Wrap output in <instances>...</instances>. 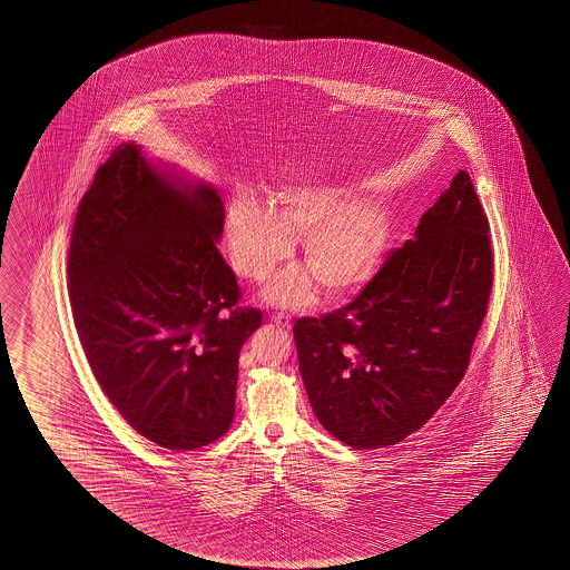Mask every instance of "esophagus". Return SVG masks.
I'll use <instances>...</instances> for the list:
<instances>
[{
    "label": "esophagus",
    "instance_id": "obj_1",
    "mask_svg": "<svg viewBox=\"0 0 570 570\" xmlns=\"http://www.w3.org/2000/svg\"><path fill=\"white\" fill-rule=\"evenodd\" d=\"M272 322L278 324L281 327H289L292 317H289L288 314H284V312H276V314H272Z\"/></svg>",
    "mask_w": 570,
    "mask_h": 570
}]
</instances>
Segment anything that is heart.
Segmentation results:
<instances>
[{
    "mask_svg": "<svg viewBox=\"0 0 570 570\" xmlns=\"http://www.w3.org/2000/svg\"><path fill=\"white\" fill-rule=\"evenodd\" d=\"M350 203V190L337 187L282 190L272 196L268 210L236 198L226 215L234 271L246 281H266L288 258L292 238L304 236L308 271L282 274L266 292L268 299L298 306L314 296L316 282L330 298L350 296L374 274L392 233L382 206Z\"/></svg>",
    "mask_w": 570,
    "mask_h": 570,
    "instance_id": "1",
    "label": "heart"
}]
</instances>
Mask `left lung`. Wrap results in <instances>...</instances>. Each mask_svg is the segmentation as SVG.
Returning a JSON list of instances; mask_svg holds the SVG:
<instances>
[{"instance_id": "obj_1", "label": "left lung", "mask_w": 570, "mask_h": 570, "mask_svg": "<svg viewBox=\"0 0 570 570\" xmlns=\"http://www.w3.org/2000/svg\"><path fill=\"white\" fill-rule=\"evenodd\" d=\"M350 304L294 324L312 410L354 449L421 430L463 380L493 288L489 220L465 170Z\"/></svg>"}]
</instances>
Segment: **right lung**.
Here are the masks:
<instances>
[{
    "label": "right lung",
    "instance_id": "right-lung-1",
    "mask_svg": "<svg viewBox=\"0 0 570 570\" xmlns=\"http://www.w3.org/2000/svg\"><path fill=\"white\" fill-rule=\"evenodd\" d=\"M220 196L150 167L122 142L77 206L69 302L95 380L125 421L160 448L223 438L238 354L261 327L216 248Z\"/></svg>",
    "mask_w": 570,
    "mask_h": 570
}]
</instances>
